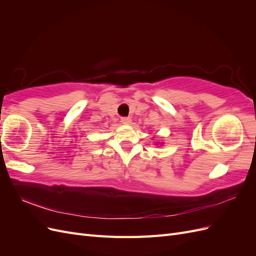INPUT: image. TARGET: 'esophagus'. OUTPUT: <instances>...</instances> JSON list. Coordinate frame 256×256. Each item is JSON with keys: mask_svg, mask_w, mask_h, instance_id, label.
I'll list each match as a JSON object with an SVG mask.
<instances>
[{"mask_svg": "<svg viewBox=\"0 0 256 256\" xmlns=\"http://www.w3.org/2000/svg\"><path fill=\"white\" fill-rule=\"evenodd\" d=\"M120 122L122 124H124V125H130L131 124V120L129 118H122Z\"/></svg>", "mask_w": 256, "mask_h": 256, "instance_id": "1", "label": "esophagus"}]
</instances>
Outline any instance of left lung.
<instances>
[{"mask_svg": "<svg viewBox=\"0 0 256 256\" xmlns=\"http://www.w3.org/2000/svg\"><path fill=\"white\" fill-rule=\"evenodd\" d=\"M161 144H162V143H161Z\"/></svg>", "mask_w": 256, "mask_h": 256, "instance_id": "8db88e82", "label": "left lung"}]
</instances>
